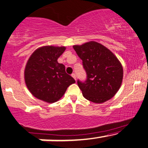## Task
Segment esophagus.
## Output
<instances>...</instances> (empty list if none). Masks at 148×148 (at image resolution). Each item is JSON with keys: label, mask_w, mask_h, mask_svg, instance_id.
Here are the masks:
<instances>
[{"label": "esophagus", "mask_w": 148, "mask_h": 148, "mask_svg": "<svg viewBox=\"0 0 148 148\" xmlns=\"http://www.w3.org/2000/svg\"><path fill=\"white\" fill-rule=\"evenodd\" d=\"M71 77L74 78V79H75V80H77V75H76L75 74H74V73H73V74H71Z\"/></svg>", "instance_id": "obj_1"}]
</instances>
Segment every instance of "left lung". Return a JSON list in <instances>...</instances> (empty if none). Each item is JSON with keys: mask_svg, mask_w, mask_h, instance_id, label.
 <instances>
[{"mask_svg": "<svg viewBox=\"0 0 148 148\" xmlns=\"http://www.w3.org/2000/svg\"><path fill=\"white\" fill-rule=\"evenodd\" d=\"M73 48L82 60L86 73L84 82L77 81L84 98L95 103L111 99L119 89L123 79L122 66L116 56L95 41Z\"/></svg>", "mask_w": 148, "mask_h": 148, "instance_id": "obj_1", "label": "left lung"}]
</instances>
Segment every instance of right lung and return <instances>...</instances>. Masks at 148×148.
<instances>
[{
    "label": "right lung",
    "mask_w": 148,
    "mask_h": 148,
    "mask_svg": "<svg viewBox=\"0 0 148 148\" xmlns=\"http://www.w3.org/2000/svg\"><path fill=\"white\" fill-rule=\"evenodd\" d=\"M65 47L44 46L35 50L29 58L24 79L34 96L47 103L58 101L75 80L67 74L65 66L58 59Z\"/></svg>",
    "instance_id": "right-lung-1"
}]
</instances>
